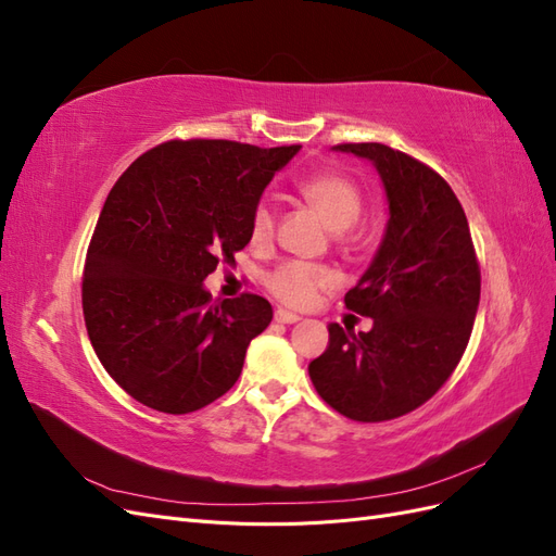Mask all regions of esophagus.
I'll use <instances>...</instances> for the list:
<instances>
[{
	"label": "esophagus",
	"instance_id": "obj_1",
	"mask_svg": "<svg viewBox=\"0 0 556 556\" xmlns=\"http://www.w3.org/2000/svg\"><path fill=\"white\" fill-rule=\"evenodd\" d=\"M274 317H276V323H280V325H294V323H299V319H301L296 313L285 311V308H278Z\"/></svg>",
	"mask_w": 556,
	"mask_h": 556
}]
</instances>
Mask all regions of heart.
<instances>
[{
    "mask_svg": "<svg viewBox=\"0 0 556 556\" xmlns=\"http://www.w3.org/2000/svg\"><path fill=\"white\" fill-rule=\"evenodd\" d=\"M299 194L308 201V206L323 217L329 229L343 231L357 223L364 208V197L357 182L336 172L315 174L299 185ZM276 229V213L268 201H260L250 217L252 243H268ZM333 274L325 266L290 260L271 268L264 276L266 290L280 304L292 308H311L319 294L333 288Z\"/></svg>",
    "mask_w": 556,
    "mask_h": 556,
    "instance_id": "b5f03b06",
    "label": "heart"
}]
</instances>
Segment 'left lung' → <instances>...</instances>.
<instances>
[{"mask_svg": "<svg viewBox=\"0 0 556 556\" xmlns=\"http://www.w3.org/2000/svg\"><path fill=\"white\" fill-rule=\"evenodd\" d=\"M371 160L390 223L345 308L374 319L355 333L329 325L308 364L317 394L355 422H387L427 403L457 368L473 331L480 264L466 213L441 174L384 143H339Z\"/></svg>", "mask_w": 556, "mask_h": 556, "instance_id": "8db88e82", "label": "left lung"}]
</instances>
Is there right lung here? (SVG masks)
Here are the masks:
<instances>
[{"label":"right lung","instance_id":"1","mask_svg":"<svg viewBox=\"0 0 556 556\" xmlns=\"http://www.w3.org/2000/svg\"><path fill=\"white\" fill-rule=\"evenodd\" d=\"M301 146L164 141L115 180L83 268V315L109 376L143 406L185 415L239 380L271 323L260 294L211 301L204 278L250 243V217Z\"/></svg>","mask_w":556,"mask_h":556}]
</instances>
